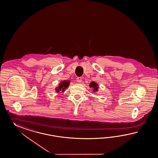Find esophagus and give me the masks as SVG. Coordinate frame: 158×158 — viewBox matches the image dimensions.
<instances>
[{
	"label": "esophagus",
	"mask_w": 158,
	"mask_h": 158,
	"mask_svg": "<svg viewBox=\"0 0 158 158\" xmlns=\"http://www.w3.org/2000/svg\"><path fill=\"white\" fill-rule=\"evenodd\" d=\"M77 82L79 83H80L81 82V81H82V79H81V77H77Z\"/></svg>",
	"instance_id": "esophagus-1"
}]
</instances>
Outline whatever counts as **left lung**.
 Here are the masks:
<instances>
[{
    "mask_svg": "<svg viewBox=\"0 0 158 158\" xmlns=\"http://www.w3.org/2000/svg\"><path fill=\"white\" fill-rule=\"evenodd\" d=\"M89 86L91 88H93L94 92H96V91H98L99 86H98V85L96 83H95V81H91V83L89 85Z\"/></svg>",
    "mask_w": 158,
    "mask_h": 158,
    "instance_id": "left-lung-1",
    "label": "left lung"
}]
</instances>
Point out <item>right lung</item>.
<instances>
[{
  "mask_svg": "<svg viewBox=\"0 0 158 158\" xmlns=\"http://www.w3.org/2000/svg\"><path fill=\"white\" fill-rule=\"evenodd\" d=\"M69 81H63L60 83V84L58 85V87H56L55 91L56 93H59V92H62L63 93L66 89H67V87L69 86Z\"/></svg>",
  "mask_w": 158,
  "mask_h": 158,
  "instance_id": "1",
  "label": "right lung"
}]
</instances>
